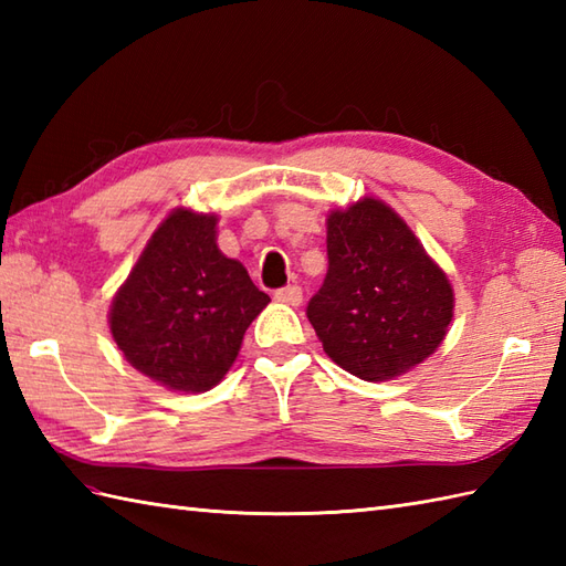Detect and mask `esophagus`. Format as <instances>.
<instances>
[{"mask_svg": "<svg viewBox=\"0 0 566 566\" xmlns=\"http://www.w3.org/2000/svg\"><path fill=\"white\" fill-rule=\"evenodd\" d=\"M274 298H276V302H282V304L298 306V304H302V298H304L302 286L290 284V286H284V290H276V292H274Z\"/></svg>", "mask_w": 566, "mask_h": 566, "instance_id": "1", "label": "esophagus"}]
</instances>
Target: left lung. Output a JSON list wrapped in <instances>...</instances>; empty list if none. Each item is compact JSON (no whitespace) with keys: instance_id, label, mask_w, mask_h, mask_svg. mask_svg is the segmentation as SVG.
Listing matches in <instances>:
<instances>
[{"instance_id":"left-lung-1","label":"left lung","mask_w":566,"mask_h":566,"mask_svg":"<svg viewBox=\"0 0 566 566\" xmlns=\"http://www.w3.org/2000/svg\"><path fill=\"white\" fill-rule=\"evenodd\" d=\"M326 243L328 274L306 316L335 365L384 381L438 350L454 294L399 213L379 199H359L328 216Z\"/></svg>"}]
</instances>
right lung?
<instances>
[{"label":"right lung","mask_w":566,"mask_h":566,"mask_svg":"<svg viewBox=\"0 0 566 566\" xmlns=\"http://www.w3.org/2000/svg\"><path fill=\"white\" fill-rule=\"evenodd\" d=\"M213 213L175 209L116 292L109 328L118 350L167 389L199 394L235 363L270 296L216 245Z\"/></svg>","instance_id":"right-lung-1"}]
</instances>
